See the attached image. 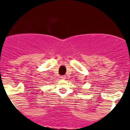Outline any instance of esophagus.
<instances>
[{"instance_id":"1","label":"esophagus","mask_w":130,"mask_h":130,"mask_svg":"<svg viewBox=\"0 0 130 130\" xmlns=\"http://www.w3.org/2000/svg\"><path fill=\"white\" fill-rule=\"evenodd\" d=\"M61 77V79L64 80V79H66V76H61V77Z\"/></svg>"}]
</instances>
